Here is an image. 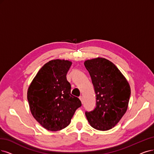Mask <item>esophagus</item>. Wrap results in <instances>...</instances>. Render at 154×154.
<instances>
[{
    "label": "esophagus",
    "mask_w": 154,
    "mask_h": 154,
    "mask_svg": "<svg viewBox=\"0 0 154 154\" xmlns=\"http://www.w3.org/2000/svg\"><path fill=\"white\" fill-rule=\"evenodd\" d=\"M79 99H80L81 100V102H82V103H83V97H82V96H80V97H79Z\"/></svg>",
    "instance_id": "obj_1"
}]
</instances>
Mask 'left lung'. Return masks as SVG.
I'll use <instances>...</instances> for the list:
<instances>
[{
	"label": "left lung",
	"mask_w": 154,
	"mask_h": 154,
	"mask_svg": "<svg viewBox=\"0 0 154 154\" xmlns=\"http://www.w3.org/2000/svg\"><path fill=\"white\" fill-rule=\"evenodd\" d=\"M84 65L91 78L96 97L95 109L85 114L93 128L109 130L127 111L130 86L117 67L105 58L88 60Z\"/></svg>",
	"instance_id": "left-lung-1"
}]
</instances>
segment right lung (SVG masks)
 Here are the masks:
<instances>
[{
  "mask_svg": "<svg viewBox=\"0 0 154 154\" xmlns=\"http://www.w3.org/2000/svg\"><path fill=\"white\" fill-rule=\"evenodd\" d=\"M72 63L53 60L45 63L33 79L27 99L33 117L42 127L57 131L67 127L75 110L82 105L71 94L66 73Z\"/></svg>",
  "mask_w": 154,
  "mask_h": 154,
  "instance_id": "right-lung-1",
  "label": "right lung"
}]
</instances>
